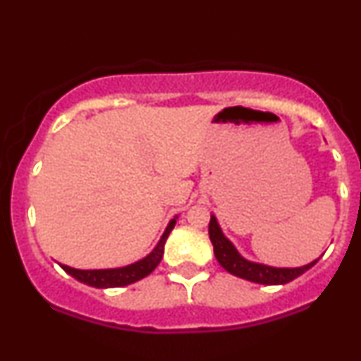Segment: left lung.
I'll list each match as a JSON object with an SVG mask.
<instances>
[{
  "label": "left lung",
  "instance_id": "8db88e82",
  "mask_svg": "<svg viewBox=\"0 0 361 361\" xmlns=\"http://www.w3.org/2000/svg\"><path fill=\"white\" fill-rule=\"evenodd\" d=\"M208 233H210V240L212 244H214L215 257L220 262V266H222L227 272H230V274L252 282H257V284H288V282L294 281L301 274H305L307 269H311L316 262H318V259H316L312 260L311 264H307V266L294 269L271 267L264 266V264L250 262V260L242 257L235 247H233L232 242L224 235L222 228L219 227L214 215H212L210 224H208Z\"/></svg>",
  "mask_w": 361,
  "mask_h": 361
}]
</instances>
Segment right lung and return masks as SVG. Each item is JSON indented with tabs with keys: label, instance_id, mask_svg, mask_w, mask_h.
Masks as SVG:
<instances>
[{
	"label": "right lung",
	"instance_id": "obj_1",
	"mask_svg": "<svg viewBox=\"0 0 361 361\" xmlns=\"http://www.w3.org/2000/svg\"><path fill=\"white\" fill-rule=\"evenodd\" d=\"M175 224L176 219H173L171 222L168 224L163 237L159 238L158 245L154 247L153 252H151L149 255H146L145 259L131 264V266L119 269H99V271H80V269H73L68 266H62V269L65 272H68L72 277H75L77 281L84 282L87 286H92V288H121V286L133 284V282L149 276L156 269V266L161 262L164 242H166L169 232L175 227Z\"/></svg>",
	"mask_w": 361,
	"mask_h": 361
}]
</instances>
